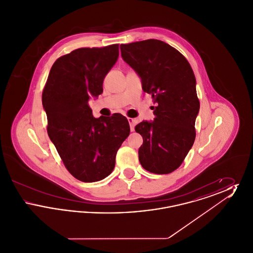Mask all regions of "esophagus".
<instances>
[{"instance_id":"34e87169","label":"esophagus","mask_w":253,"mask_h":253,"mask_svg":"<svg viewBox=\"0 0 253 253\" xmlns=\"http://www.w3.org/2000/svg\"><path fill=\"white\" fill-rule=\"evenodd\" d=\"M128 121H129V124H130V129H131V131L133 132L134 131V120L132 119V118H128Z\"/></svg>"}]
</instances>
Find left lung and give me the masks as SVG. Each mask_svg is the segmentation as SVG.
<instances>
[{"mask_svg": "<svg viewBox=\"0 0 253 253\" xmlns=\"http://www.w3.org/2000/svg\"><path fill=\"white\" fill-rule=\"evenodd\" d=\"M121 51L156 103L154 121H142L134 128L143 137L139 162L150 172L170 173L182 164L195 139L200 103L193 69L178 50L159 40L121 44Z\"/></svg>", "mask_w": 253, "mask_h": 253, "instance_id": "1", "label": "left lung"}]
</instances>
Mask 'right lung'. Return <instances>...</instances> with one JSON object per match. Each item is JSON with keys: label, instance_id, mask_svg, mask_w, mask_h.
I'll list each match as a JSON object with an SVG mask.
<instances>
[{"label": "right lung", "instance_id": "obj_1", "mask_svg": "<svg viewBox=\"0 0 253 253\" xmlns=\"http://www.w3.org/2000/svg\"><path fill=\"white\" fill-rule=\"evenodd\" d=\"M119 44L76 49L51 67L42 91L47 132L75 178L96 182L108 176L116 155L130 133L121 114L96 119L88 101L103 91L105 76L119 58Z\"/></svg>", "mask_w": 253, "mask_h": 253}]
</instances>
